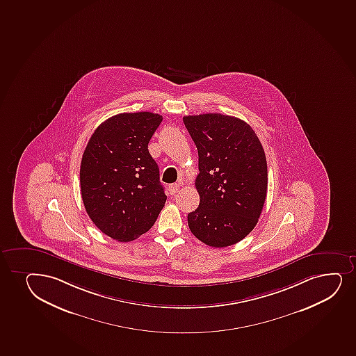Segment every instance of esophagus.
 I'll use <instances>...</instances> for the list:
<instances>
[{
	"mask_svg": "<svg viewBox=\"0 0 356 356\" xmlns=\"http://www.w3.org/2000/svg\"><path fill=\"white\" fill-rule=\"evenodd\" d=\"M168 191L171 193L172 196L176 195L179 191V184H171L168 186Z\"/></svg>",
	"mask_w": 356,
	"mask_h": 356,
	"instance_id": "34e87169",
	"label": "esophagus"
}]
</instances>
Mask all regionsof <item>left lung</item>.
I'll return each mask as SVG.
<instances>
[{"label": "left lung", "instance_id": "8db88e82", "mask_svg": "<svg viewBox=\"0 0 356 356\" xmlns=\"http://www.w3.org/2000/svg\"><path fill=\"white\" fill-rule=\"evenodd\" d=\"M183 121L200 170V207L188 213V228L210 247L235 245L253 230L265 204L268 178L261 143L248 123L234 116L188 115Z\"/></svg>", "mask_w": 356, "mask_h": 356}]
</instances>
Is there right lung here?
Returning a JSON list of instances; mask_svg holds the SVG:
<instances>
[{"mask_svg":"<svg viewBox=\"0 0 356 356\" xmlns=\"http://www.w3.org/2000/svg\"><path fill=\"white\" fill-rule=\"evenodd\" d=\"M163 116L123 113L101 123L81 163L86 213L102 233L121 242L148 232L166 202L159 168L148 152Z\"/></svg>","mask_w":356,"mask_h":356,"instance_id":"right-lung-1","label":"right lung"}]
</instances>
